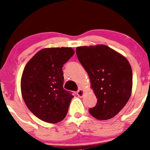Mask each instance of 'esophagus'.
<instances>
[{
	"instance_id": "esophagus-1",
	"label": "esophagus",
	"mask_w": 150,
	"mask_h": 150,
	"mask_svg": "<svg viewBox=\"0 0 150 150\" xmlns=\"http://www.w3.org/2000/svg\"><path fill=\"white\" fill-rule=\"evenodd\" d=\"M77 94H78V96H80V97H81V96H83V94H84V91H83L82 90V89L80 88L79 90H78V91H77Z\"/></svg>"
}]
</instances>
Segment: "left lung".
Here are the masks:
<instances>
[{
  "mask_svg": "<svg viewBox=\"0 0 150 150\" xmlns=\"http://www.w3.org/2000/svg\"><path fill=\"white\" fill-rule=\"evenodd\" d=\"M76 54L97 99L89 113L102 120L115 117L131 95L133 75L128 61L105 45L77 47Z\"/></svg>",
  "mask_w": 150,
  "mask_h": 150,
  "instance_id": "obj_1",
  "label": "left lung"
}]
</instances>
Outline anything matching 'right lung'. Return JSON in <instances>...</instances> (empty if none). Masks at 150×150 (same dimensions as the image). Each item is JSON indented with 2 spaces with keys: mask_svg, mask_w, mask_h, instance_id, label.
<instances>
[{
  "mask_svg": "<svg viewBox=\"0 0 150 150\" xmlns=\"http://www.w3.org/2000/svg\"><path fill=\"white\" fill-rule=\"evenodd\" d=\"M74 53L69 47L43 48L25 67L21 78L22 98L29 110L43 121L57 123L66 117L74 96L63 88L62 67Z\"/></svg>",
  "mask_w": 150,
  "mask_h": 150,
  "instance_id": "obj_1",
  "label": "right lung"
}]
</instances>
